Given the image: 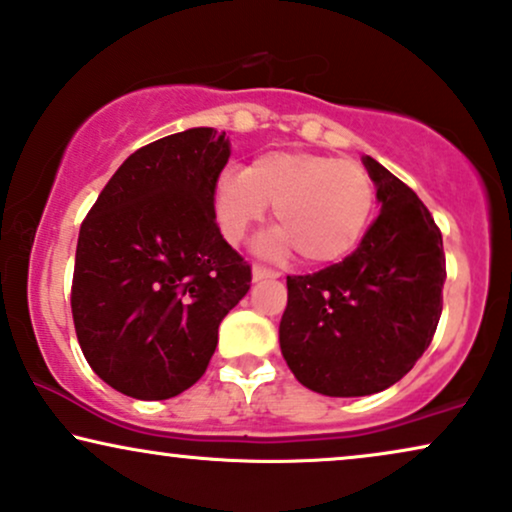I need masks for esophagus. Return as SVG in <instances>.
Segmentation results:
<instances>
[{
  "instance_id": "1",
  "label": "esophagus",
  "mask_w": 512,
  "mask_h": 512,
  "mask_svg": "<svg viewBox=\"0 0 512 512\" xmlns=\"http://www.w3.org/2000/svg\"><path fill=\"white\" fill-rule=\"evenodd\" d=\"M281 274H278L276 269H269V267H264V264H255V267H252V278H255V281H262V278H278Z\"/></svg>"
}]
</instances>
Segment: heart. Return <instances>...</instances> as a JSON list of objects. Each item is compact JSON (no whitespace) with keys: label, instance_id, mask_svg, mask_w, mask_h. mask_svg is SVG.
I'll use <instances>...</instances> for the list:
<instances>
[{"label":"heart","instance_id":"1","mask_svg":"<svg viewBox=\"0 0 512 512\" xmlns=\"http://www.w3.org/2000/svg\"><path fill=\"white\" fill-rule=\"evenodd\" d=\"M274 208L276 231L257 248L264 255L295 250L309 267L352 255L371 224L375 186L364 165L333 155L274 151L248 170L226 167L215 181V215L222 236L238 243Z\"/></svg>","mask_w":512,"mask_h":512}]
</instances>
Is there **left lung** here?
I'll return each instance as SVG.
<instances>
[{
    "label": "left lung",
    "instance_id": "left-lung-1",
    "mask_svg": "<svg viewBox=\"0 0 512 512\" xmlns=\"http://www.w3.org/2000/svg\"><path fill=\"white\" fill-rule=\"evenodd\" d=\"M364 167L380 215L342 262L288 276L278 326L290 371L326 397L387 390L423 357L442 316V231L404 181L371 155Z\"/></svg>",
    "mask_w": 512,
    "mask_h": 512
}]
</instances>
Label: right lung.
Returning a JSON list of instances; mask_svg holds the SVG:
<instances>
[{"instance_id": "add662e5", "label": "right lung", "mask_w": 512, "mask_h": 512, "mask_svg": "<svg viewBox=\"0 0 512 512\" xmlns=\"http://www.w3.org/2000/svg\"><path fill=\"white\" fill-rule=\"evenodd\" d=\"M226 132L193 127L134 151L80 226L70 307L84 359L127 397L198 383L219 323L250 290V264L215 222Z\"/></svg>"}]
</instances>
